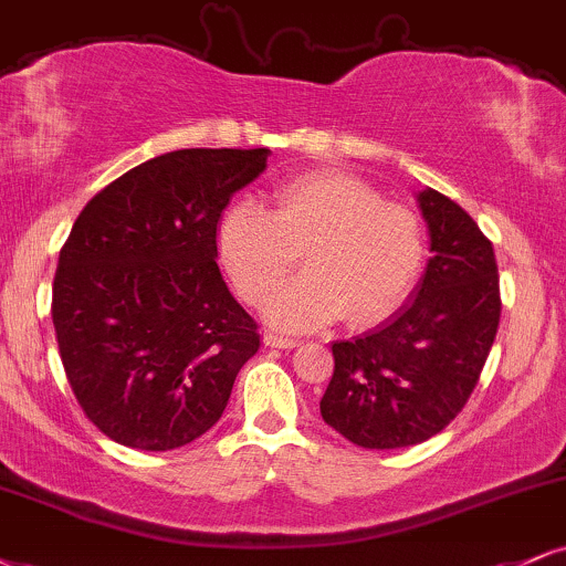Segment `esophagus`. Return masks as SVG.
<instances>
[{
	"mask_svg": "<svg viewBox=\"0 0 566 566\" xmlns=\"http://www.w3.org/2000/svg\"><path fill=\"white\" fill-rule=\"evenodd\" d=\"M264 344L272 346V348H296L298 338L281 336V333H268V336H264Z\"/></svg>",
	"mask_w": 566,
	"mask_h": 566,
	"instance_id": "34e87169",
	"label": "esophagus"
}]
</instances>
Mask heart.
I'll list each match as a JSON object with an SVG mask.
<instances>
[{
	"mask_svg": "<svg viewBox=\"0 0 566 566\" xmlns=\"http://www.w3.org/2000/svg\"><path fill=\"white\" fill-rule=\"evenodd\" d=\"M272 201V212L235 201L218 228L220 260L251 304H262L305 251L307 272L276 284L264 306L272 325L312 331L338 317L373 325L407 302L424 264L417 212L340 170L289 178Z\"/></svg>",
	"mask_w": 566,
	"mask_h": 566,
	"instance_id": "heart-1",
	"label": "heart"
}]
</instances>
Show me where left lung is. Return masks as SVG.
Segmentation results:
<instances>
[{
    "label": "left lung",
    "instance_id": "1",
    "mask_svg": "<svg viewBox=\"0 0 566 566\" xmlns=\"http://www.w3.org/2000/svg\"><path fill=\"white\" fill-rule=\"evenodd\" d=\"M417 205L432 256L394 317L336 340L323 420L361 449H407L441 432L475 390L499 331L493 243L457 201L424 188Z\"/></svg>",
    "mask_w": 566,
    "mask_h": 566
}]
</instances>
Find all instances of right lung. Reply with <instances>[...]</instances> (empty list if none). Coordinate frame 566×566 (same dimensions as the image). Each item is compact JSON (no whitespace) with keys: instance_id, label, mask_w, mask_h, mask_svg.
<instances>
[{"instance_id":"1","label":"right lung","mask_w":566,"mask_h":566,"mask_svg":"<svg viewBox=\"0 0 566 566\" xmlns=\"http://www.w3.org/2000/svg\"><path fill=\"white\" fill-rule=\"evenodd\" d=\"M270 149H178L102 188L70 230L52 289L67 382L115 443L170 451L228 407L260 348L218 268V220Z\"/></svg>"}]
</instances>
